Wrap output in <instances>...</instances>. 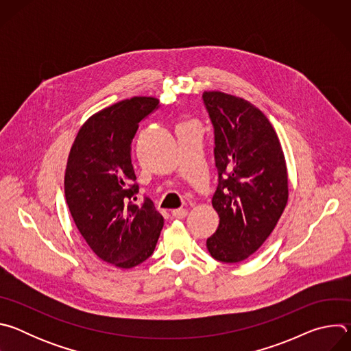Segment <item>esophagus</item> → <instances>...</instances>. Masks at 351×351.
<instances>
[{
  "label": "esophagus",
  "instance_id": "obj_1",
  "mask_svg": "<svg viewBox=\"0 0 351 351\" xmlns=\"http://www.w3.org/2000/svg\"><path fill=\"white\" fill-rule=\"evenodd\" d=\"M172 217L178 218V219H183L186 215H187V210L184 208H178V210H172Z\"/></svg>",
  "mask_w": 351,
  "mask_h": 351
}]
</instances>
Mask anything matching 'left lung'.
Segmentation results:
<instances>
[{"label": "left lung", "mask_w": 351, "mask_h": 351, "mask_svg": "<svg viewBox=\"0 0 351 351\" xmlns=\"http://www.w3.org/2000/svg\"><path fill=\"white\" fill-rule=\"evenodd\" d=\"M203 99L215 134L213 207L219 215L207 248L218 261L240 263L264 244L285 211V154L268 118L247 99L215 90L204 91Z\"/></svg>", "instance_id": "8db88e82"}]
</instances>
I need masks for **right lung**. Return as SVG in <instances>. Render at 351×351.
Masks as SVG:
<instances>
[{
	"label": "right lung",
	"mask_w": 351,
	"mask_h": 351,
	"mask_svg": "<svg viewBox=\"0 0 351 351\" xmlns=\"http://www.w3.org/2000/svg\"><path fill=\"white\" fill-rule=\"evenodd\" d=\"M158 103L132 97L95 112L79 129L66 162L65 198L76 228L98 258L122 269L153 254L164 226L152 199L141 206L131 199L138 186L130 144Z\"/></svg>",
	"instance_id": "add662e5"
}]
</instances>
